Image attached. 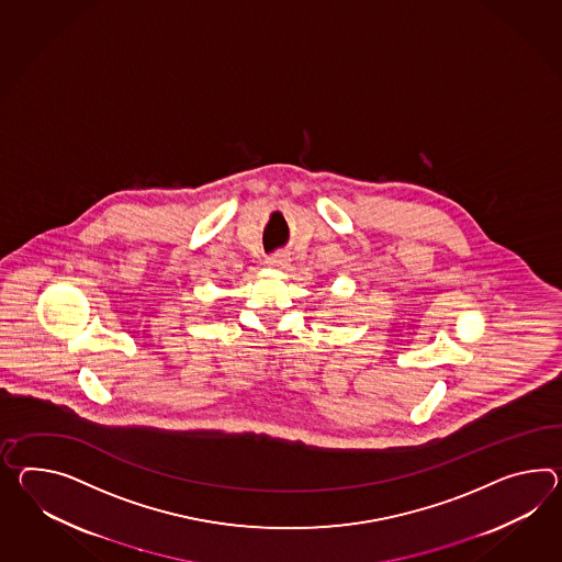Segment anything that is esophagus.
<instances>
[{"mask_svg": "<svg viewBox=\"0 0 562 562\" xmlns=\"http://www.w3.org/2000/svg\"><path fill=\"white\" fill-rule=\"evenodd\" d=\"M266 263L270 266V268H278V270H284L288 268V263H290V256L288 254H272V256H268L266 258Z\"/></svg>", "mask_w": 562, "mask_h": 562, "instance_id": "34e87169", "label": "esophagus"}]
</instances>
